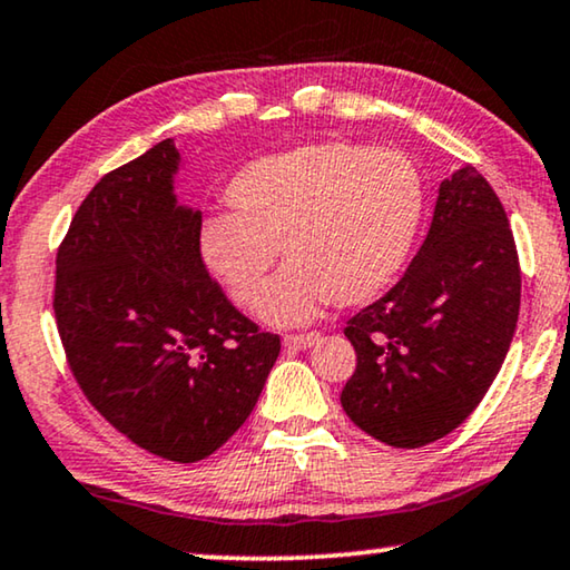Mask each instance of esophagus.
Masks as SVG:
<instances>
[{
  "label": "esophagus",
  "instance_id": "34e87169",
  "mask_svg": "<svg viewBox=\"0 0 570 570\" xmlns=\"http://www.w3.org/2000/svg\"><path fill=\"white\" fill-rule=\"evenodd\" d=\"M320 340V333H304V335H286L284 345L286 347H299V351H307Z\"/></svg>",
  "mask_w": 570,
  "mask_h": 570
}]
</instances>
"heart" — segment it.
I'll list each match as a JSON object with an SVG mask.
<instances>
[{"label":"heart","mask_w":570,"mask_h":570,"mask_svg":"<svg viewBox=\"0 0 570 570\" xmlns=\"http://www.w3.org/2000/svg\"><path fill=\"white\" fill-rule=\"evenodd\" d=\"M233 215L202 225V256L243 307L261 299L276 248L288 266L261 302L271 325H302L330 302L368 304L410 261L424 181L396 148L309 142L243 166L227 184Z\"/></svg>","instance_id":"obj_1"}]
</instances>
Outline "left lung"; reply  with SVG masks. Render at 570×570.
<instances>
[{
    "label": "left lung",
    "mask_w": 570,
    "mask_h": 570,
    "mask_svg": "<svg viewBox=\"0 0 570 570\" xmlns=\"http://www.w3.org/2000/svg\"><path fill=\"white\" fill-rule=\"evenodd\" d=\"M520 284L502 202L465 164L440 184L430 233L406 274L347 320L358 355L340 394L347 417L394 448L453 432L502 368Z\"/></svg>",
    "instance_id": "8db88e82"
}]
</instances>
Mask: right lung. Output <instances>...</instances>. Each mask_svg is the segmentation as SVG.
<instances>
[{
    "mask_svg": "<svg viewBox=\"0 0 570 570\" xmlns=\"http://www.w3.org/2000/svg\"><path fill=\"white\" fill-rule=\"evenodd\" d=\"M181 164L174 138L160 140L89 191L58 248L53 309L101 417L153 455L194 463L250 417L282 343L209 278L202 212L176 197Z\"/></svg>",
    "mask_w": 570,
    "mask_h": 570,
    "instance_id": "obj_1",
    "label": "right lung"
}]
</instances>
